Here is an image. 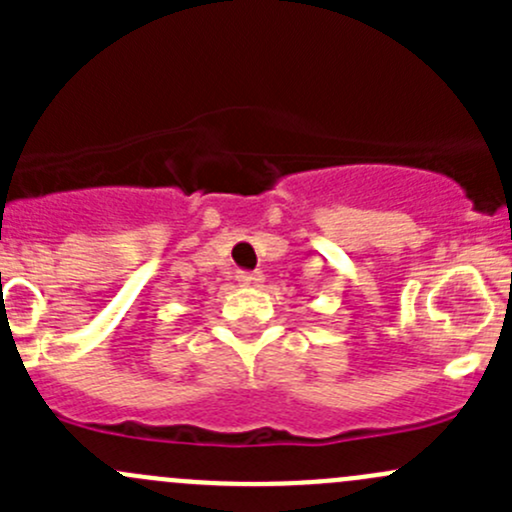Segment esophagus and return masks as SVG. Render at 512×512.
<instances>
[{"mask_svg":"<svg viewBox=\"0 0 512 512\" xmlns=\"http://www.w3.org/2000/svg\"><path fill=\"white\" fill-rule=\"evenodd\" d=\"M262 280H265V277H262V272H240V275H237V282H240L242 287L260 285Z\"/></svg>","mask_w":512,"mask_h":512,"instance_id":"1","label":"esophagus"}]
</instances>
